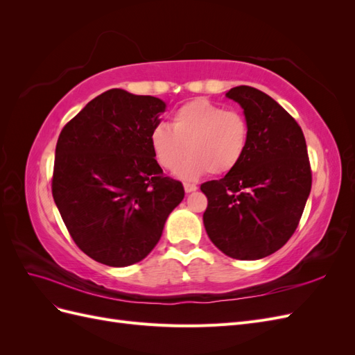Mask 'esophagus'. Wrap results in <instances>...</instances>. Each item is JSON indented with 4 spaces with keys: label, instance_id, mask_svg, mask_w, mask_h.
I'll use <instances>...</instances> for the list:
<instances>
[{
    "label": "esophagus",
    "instance_id": "1",
    "mask_svg": "<svg viewBox=\"0 0 355 355\" xmlns=\"http://www.w3.org/2000/svg\"><path fill=\"white\" fill-rule=\"evenodd\" d=\"M184 188H185L187 194H189V192L197 191V185H194V184H184Z\"/></svg>",
    "mask_w": 355,
    "mask_h": 355
}]
</instances>
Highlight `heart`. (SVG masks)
<instances>
[{"mask_svg":"<svg viewBox=\"0 0 355 355\" xmlns=\"http://www.w3.org/2000/svg\"><path fill=\"white\" fill-rule=\"evenodd\" d=\"M249 123L239 111H227L209 99L187 102L171 115L170 127L157 124L149 145L157 163L184 179H197L210 171L227 175L240 164L249 145Z\"/></svg>","mask_w":355,"mask_h":355,"instance_id":"1","label":"heart"}]
</instances>
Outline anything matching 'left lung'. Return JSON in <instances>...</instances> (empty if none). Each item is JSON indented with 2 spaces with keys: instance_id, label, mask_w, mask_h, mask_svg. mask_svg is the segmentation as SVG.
<instances>
[{
  "instance_id": "8db88e82",
  "label": "left lung",
  "mask_w": 355,
  "mask_h": 355,
  "mask_svg": "<svg viewBox=\"0 0 355 355\" xmlns=\"http://www.w3.org/2000/svg\"><path fill=\"white\" fill-rule=\"evenodd\" d=\"M249 123V145L240 164L201 185L209 239L227 256L254 261L288 241L311 192V167L302 128L271 96L249 85L227 94Z\"/></svg>"
}]
</instances>
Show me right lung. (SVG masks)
I'll return each instance as SVG.
<instances>
[{
  "label": "right lung",
  "instance_id": "1",
  "mask_svg": "<svg viewBox=\"0 0 355 355\" xmlns=\"http://www.w3.org/2000/svg\"><path fill=\"white\" fill-rule=\"evenodd\" d=\"M166 103L111 89L63 127L51 192L72 240L96 262H141L184 200L179 180L163 175L149 145Z\"/></svg>",
  "mask_w": 355,
  "mask_h": 355
}]
</instances>
